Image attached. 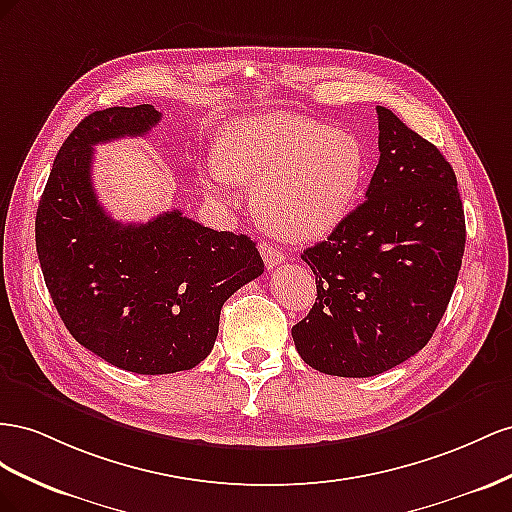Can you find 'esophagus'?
<instances>
[{
	"label": "esophagus",
	"instance_id": "34e87169",
	"mask_svg": "<svg viewBox=\"0 0 512 512\" xmlns=\"http://www.w3.org/2000/svg\"><path fill=\"white\" fill-rule=\"evenodd\" d=\"M259 253H261V257H264V264H266L268 270H272V268H276V266H281L283 261L287 259L283 251H279V248L268 244V242L259 244Z\"/></svg>",
	"mask_w": 512,
	"mask_h": 512
}]
</instances>
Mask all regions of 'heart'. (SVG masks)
<instances>
[{"mask_svg":"<svg viewBox=\"0 0 512 512\" xmlns=\"http://www.w3.org/2000/svg\"><path fill=\"white\" fill-rule=\"evenodd\" d=\"M364 143L345 128L289 113L231 122L218 150L201 167V182L218 199L253 186L259 225L285 242H313L354 210L367 180Z\"/></svg>","mask_w":512,"mask_h":512,"instance_id":"1","label":"heart"}]
</instances>
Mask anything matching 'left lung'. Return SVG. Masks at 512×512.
<instances>
[{
	"label": "left lung",
	"mask_w": 512,
	"mask_h": 512,
	"mask_svg": "<svg viewBox=\"0 0 512 512\" xmlns=\"http://www.w3.org/2000/svg\"><path fill=\"white\" fill-rule=\"evenodd\" d=\"M379 163L367 201L306 248L317 300L291 328L315 371L379 375L429 343L457 285L465 216L455 171L433 143L377 107Z\"/></svg>",
	"instance_id": "left-lung-1"
}]
</instances>
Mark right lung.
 Instances as JSON below:
<instances>
[{
	"mask_svg": "<svg viewBox=\"0 0 512 512\" xmlns=\"http://www.w3.org/2000/svg\"><path fill=\"white\" fill-rule=\"evenodd\" d=\"M152 105L90 113L57 152L36 212L42 276L64 326L124 371H188L212 352L225 300L264 272L248 236L214 231L180 210L120 223L98 203L94 145L143 137Z\"/></svg>",
	"mask_w": 512,
	"mask_h": 512,
	"instance_id": "1",
	"label": "right lung"
}]
</instances>
